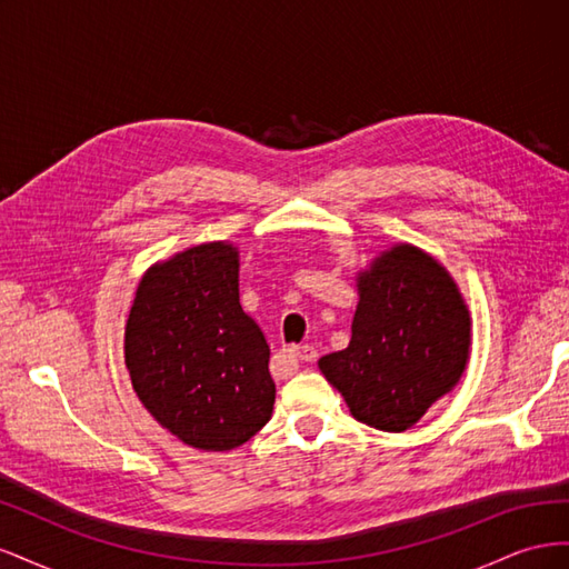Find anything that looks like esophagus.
<instances>
[{
    "instance_id": "34e87169",
    "label": "esophagus",
    "mask_w": 569,
    "mask_h": 569,
    "mask_svg": "<svg viewBox=\"0 0 569 569\" xmlns=\"http://www.w3.org/2000/svg\"><path fill=\"white\" fill-rule=\"evenodd\" d=\"M289 353H295L299 360H303V363H316L318 360V349L311 347V343H301V347L289 349Z\"/></svg>"
}]
</instances>
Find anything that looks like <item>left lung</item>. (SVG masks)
<instances>
[{"label":"left lung","instance_id":"obj_1","mask_svg":"<svg viewBox=\"0 0 569 569\" xmlns=\"http://www.w3.org/2000/svg\"><path fill=\"white\" fill-rule=\"evenodd\" d=\"M358 291L349 347L318 366L356 420L403 432L460 380L470 313L451 274L408 244L377 258Z\"/></svg>","mask_w":569,"mask_h":569}]
</instances>
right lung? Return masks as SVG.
Returning <instances> with one entry per match:
<instances>
[{
  "instance_id": "obj_1",
  "label": "right lung",
  "mask_w": 569,
  "mask_h": 569,
  "mask_svg": "<svg viewBox=\"0 0 569 569\" xmlns=\"http://www.w3.org/2000/svg\"><path fill=\"white\" fill-rule=\"evenodd\" d=\"M237 249L192 247L153 266L126 327V366L144 408L201 451H230L274 403L270 347L239 306Z\"/></svg>"
}]
</instances>
